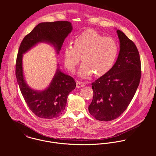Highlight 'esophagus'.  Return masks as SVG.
Wrapping results in <instances>:
<instances>
[{
  "instance_id": "esophagus-1",
  "label": "esophagus",
  "mask_w": 156,
  "mask_h": 156,
  "mask_svg": "<svg viewBox=\"0 0 156 156\" xmlns=\"http://www.w3.org/2000/svg\"><path fill=\"white\" fill-rule=\"evenodd\" d=\"M76 85H77V88H82L85 86V83L81 81H77Z\"/></svg>"
}]
</instances>
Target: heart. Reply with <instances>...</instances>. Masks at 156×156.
I'll list each match as a JSON object with an SVG mask.
<instances>
[{"mask_svg": "<svg viewBox=\"0 0 156 156\" xmlns=\"http://www.w3.org/2000/svg\"><path fill=\"white\" fill-rule=\"evenodd\" d=\"M118 53V47L114 40L89 29L76 37L74 45L65 47L64 61L68 70L73 72L82 56L83 63L79 69L80 76L87 78L94 73L101 76L111 69Z\"/></svg>", "mask_w": 156, "mask_h": 156, "instance_id": "heart-1", "label": "heart"}]
</instances>
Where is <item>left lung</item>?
<instances>
[{"label":"left lung","mask_w":156,"mask_h":156,"mask_svg":"<svg viewBox=\"0 0 156 156\" xmlns=\"http://www.w3.org/2000/svg\"><path fill=\"white\" fill-rule=\"evenodd\" d=\"M120 42L118 59L111 69L92 83L93 99L89 113L97 120L110 121L126 110L139 85L141 62L133 42L116 31Z\"/></svg>","instance_id":"left-lung-1"}]
</instances>
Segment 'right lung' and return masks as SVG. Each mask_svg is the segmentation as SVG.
<instances>
[{
  "label": "right lung",
  "mask_w": 156,
  "mask_h": 156,
  "mask_svg": "<svg viewBox=\"0 0 156 156\" xmlns=\"http://www.w3.org/2000/svg\"><path fill=\"white\" fill-rule=\"evenodd\" d=\"M73 29L68 21L41 23L24 37L20 44L16 63V76L23 97L30 110L38 117L52 119L65 110L67 97L76 87L74 79L57 69L49 87L44 90L36 91L26 83L23 73V54L40 42L53 45L57 51Z\"/></svg>",
  "instance_id": "1"
}]
</instances>
